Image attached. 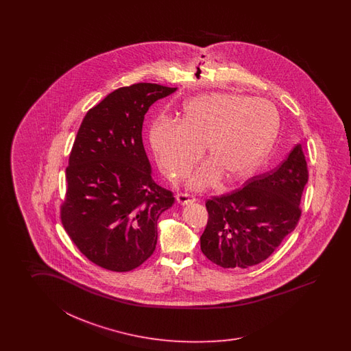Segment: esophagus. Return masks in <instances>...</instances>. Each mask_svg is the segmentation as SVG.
I'll return each instance as SVG.
<instances>
[{"mask_svg": "<svg viewBox=\"0 0 351 351\" xmlns=\"http://www.w3.org/2000/svg\"><path fill=\"white\" fill-rule=\"evenodd\" d=\"M177 201L180 204H189V203H193V202L197 201V198L192 195V194L178 193L177 194Z\"/></svg>", "mask_w": 351, "mask_h": 351, "instance_id": "esophagus-1", "label": "esophagus"}]
</instances>
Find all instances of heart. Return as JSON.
<instances>
[{
	"instance_id": "heart-1",
	"label": "heart",
	"mask_w": 351,
	"mask_h": 351,
	"mask_svg": "<svg viewBox=\"0 0 351 351\" xmlns=\"http://www.w3.org/2000/svg\"><path fill=\"white\" fill-rule=\"evenodd\" d=\"M278 132V114L265 99L213 93L186 103L183 118H159L150 130L158 163L168 178L189 172L203 154L209 159L189 178V186L207 188L224 176L237 182L254 173Z\"/></svg>"
}]
</instances>
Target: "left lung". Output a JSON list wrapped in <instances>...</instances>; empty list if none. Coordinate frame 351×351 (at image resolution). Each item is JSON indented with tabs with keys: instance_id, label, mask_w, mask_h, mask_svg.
<instances>
[{
	"instance_id": "obj_1",
	"label": "left lung",
	"mask_w": 351,
	"mask_h": 351,
	"mask_svg": "<svg viewBox=\"0 0 351 351\" xmlns=\"http://www.w3.org/2000/svg\"><path fill=\"white\" fill-rule=\"evenodd\" d=\"M308 169L301 144L276 169L248 179L206 202L208 222L201 250L224 269H247L267 260L298 226Z\"/></svg>"
}]
</instances>
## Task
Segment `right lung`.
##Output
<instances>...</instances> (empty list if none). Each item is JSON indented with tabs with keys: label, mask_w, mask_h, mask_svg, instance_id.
<instances>
[{
	"label": "right lung",
	"mask_w": 351,
	"mask_h": 351,
	"mask_svg": "<svg viewBox=\"0 0 351 351\" xmlns=\"http://www.w3.org/2000/svg\"><path fill=\"white\" fill-rule=\"evenodd\" d=\"M176 90L152 82L114 90L77 130L60 218L75 246L103 269L132 271L156 250L158 218L174 197L152 178L143 121L150 105Z\"/></svg>",
	"instance_id": "obj_1"
}]
</instances>
